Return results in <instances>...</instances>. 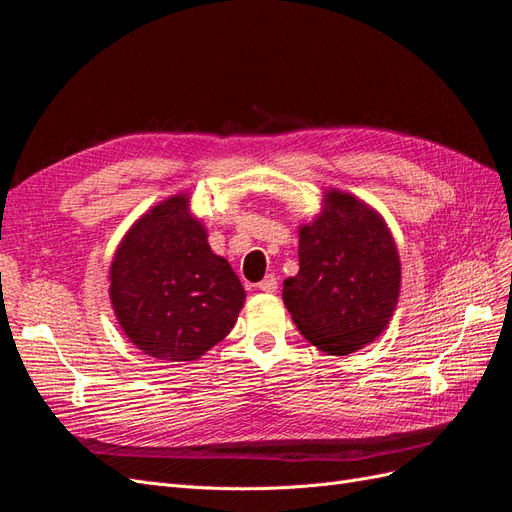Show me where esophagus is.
Here are the masks:
<instances>
[{"label": "esophagus", "instance_id": "obj_1", "mask_svg": "<svg viewBox=\"0 0 512 512\" xmlns=\"http://www.w3.org/2000/svg\"><path fill=\"white\" fill-rule=\"evenodd\" d=\"M256 288L262 290V292H275L277 290V277L275 275H267L265 280L256 284Z\"/></svg>", "mask_w": 512, "mask_h": 512}]
</instances>
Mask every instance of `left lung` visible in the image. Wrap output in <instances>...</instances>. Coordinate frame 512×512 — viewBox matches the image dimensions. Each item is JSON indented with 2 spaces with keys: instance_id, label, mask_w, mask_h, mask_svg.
<instances>
[{
  "instance_id": "8db88e82",
  "label": "left lung",
  "mask_w": 512,
  "mask_h": 512,
  "mask_svg": "<svg viewBox=\"0 0 512 512\" xmlns=\"http://www.w3.org/2000/svg\"><path fill=\"white\" fill-rule=\"evenodd\" d=\"M299 239V273L284 282L282 297L301 335L337 356L374 342L395 312L401 280L384 220L333 190Z\"/></svg>"
}]
</instances>
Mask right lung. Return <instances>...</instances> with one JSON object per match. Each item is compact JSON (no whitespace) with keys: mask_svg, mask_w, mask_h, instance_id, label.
<instances>
[{"mask_svg":"<svg viewBox=\"0 0 512 512\" xmlns=\"http://www.w3.org/2000/svg\"><path fill=\"white\" fill-rule=\"evenodd\" d=\"M245 290L188 198H168L138 220L111 267V301L130 342L158 361H194L230 333Z\"/></svg>","mask_w":512,"mask_h":512,"instance_id":"add662e5","label":"right lung"}]
</instances>
